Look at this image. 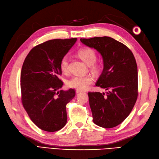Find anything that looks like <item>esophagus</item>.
<instances>
[{"instance_id": "obj_1", "label": "esophagus", "mask_w": 159, "mask_h": 159, "mask_svg": "<svg viewBox=\"0 0 159 159\" xmlns=\"http://www.w3.org/2000/svg\"><path fill=\"white\" fill-rule=\"evenodd\" d=\"M84 92V90H79V89H76V93H83Z\"/></svg>"}]
</instances>
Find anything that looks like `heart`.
Returning <instances> with one entry per match:
<instances>
[{
    "mask_svg": "<svg viewBox=\"0 0 159 159\" xmlns=\"http://www.w3.org/2000/svg\"><path fill=\"white\" fill-rule=\"evenodd\" d=\"M79 57L89 66H91V69L94 71L98 70L99 67L96 65L97 55L93 49L90 48H84L80 49L77 53ZM69 59L66 56H65L60 61V69L63 73L68 72ZM93 79L90 75H75L66 82V84L70 88L76 89L79 90H85L93 83Z\"/></svg>",
    "mask_w": 159,
    "mask_h": 159,
    "instance_id": "heart-1",
    "label": "heart"
}]
</instances>
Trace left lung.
I'll use <instances>...</instances> for the list:
<instances>
[{"mask_svg": "<svg viewBox=\"0 0 159 159\" xmlns=\"http://www.w3.org/2000/svg\"><path fill=\"white\" fill-rule=\"evenodd\" d=\"M103 59V70L96 86L104 93H89L93 122L104 128L114 127L129 115L137 98L138 73L135 59L126 45L110 37L81 38Z\"/></svg>", "mask_w": 159, "mask_h": 159, "instance_id": "1", "label": "left lung"}]
</instances>
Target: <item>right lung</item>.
Wrapping results in <instances>:
<instances>
[{
  "label": "right lung",
  "instance_id": "add662e5",
  "mask_svg": "<svg viewBox=\"0 0 159 159\" xmlns=\"http://www.w3.org/2000/svg\"><path fill=\"white\" fill-rule=\"evenodd\" d=\"M77 39H55L34 47L28 54L20 76L22 102L31 120L48 132L60 130L67 120L66 105L75 96L63 85L60 61Z\"/></svg>",
  "mask_w": 159,
  "mask_h": 159
}]
</instances>
